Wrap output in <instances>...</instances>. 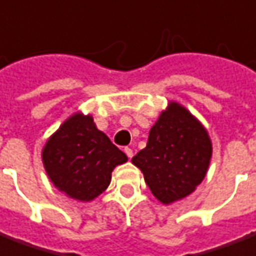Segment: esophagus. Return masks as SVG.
I'll list each match as a JSON object with an SVG mask.
<instances>
[{"label":"esophagus","mask_w":256,"mask_h":256,"mask_svg":"<svg viewBox=\"0 0 256 256\" xmlns=\"http://www.w3.org/2000/svg\"><path fill=\"white\" fill-rule=\"evenodd\" d=\"M124 153H126V156H128V158H132V150L130 149V148H124Z\"/></svg>","instance_id":"obj_1"}]
</instances>
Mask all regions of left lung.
Returning <instances> with one entry per match:
<instances>
[{
    "label": "left lung",
    "instance_id": "1",
    "mask_svg": "<svg viewBox=\"0 0 256 256\" xmlns=\"http://www.w3.org/2000/svg\"><path fill=\"white\" fill-rule=\"evenodd\" d=\"M212 156L208 132L186 108L172 102L150 128L145 149L132 162L164 204L186 198L206 177Z\"/></svg>",
    "mask_w": 256,
    "mask_h": 256
}]
</instances>
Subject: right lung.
Listing matches in <instances>:
<instances>
[{
	"label": "right lung",
	"instance_id": "obj_1",
	"mask_svg": "<svg viewBox=\"0 0 256 256\" xmlns=\"http://www.w3.org/2000/svg\"><path fill=\"white\" fill-rule=\"evenodd\" d=\"M128 156L99 132L91 115L75 114L50 136L42 149L46 174L58 190L90 202L110 185L111 172Z\"/></svg>",
	"mask_w": 256,
	"mask_h": 256
}]
</instances>
